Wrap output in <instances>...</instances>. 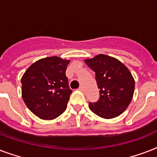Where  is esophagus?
<instances>
[{
	"label": "esophagus",
	"instance_id": "1",
	"mask_svg": "<svg viewBox=\"0 0 157 157\" xmlns=\"http://www.w3.org/2000/svg\"><path fill=\"white\" fill-rule=\"evenodd\" d=\"M79 90H81V91H84V88H83V86H80V87H79Z\"/></svg>",
	"mask_w": 157,
	"mask_h": 157
}]
</instances>
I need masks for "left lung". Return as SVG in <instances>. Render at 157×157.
<instances>
[{
	"label": "left lung",
	"mask_w": 157,
	"mask_h": 157,
	"mask_svg": "<svg viewBox=\"0 0 157 157\" xmlns=\"http://www.w3.org/2000/svg\"><path fill=\"white\" fill-rule=\"evenodd\" d=\"M86 63L95 72L99 98L89 103L90 109L105 119L118 117L124 112L132 100L134 80L130 71L118 59L98 54L86 59Z\"/></svg>",
	"instance_id": "8db88e82"
}]
</instances>
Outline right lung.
I'll return each instance as SVG.
<instances>
[{
	"instance_id": "add662e5",
	"label": "right lung",
	"mask_w": 157,
	"mask_h": 157,
	"mask_svg": "<svg viewBox=\"0 0 157 157\" xmlns=\"http://www.w3.org/2000/svg\"><path fill=\"white\" fill-rule=\"evenodd\" d=\"M69 60L49 57L32 64L21 79L22 97L40 119L52 120L66 110L71 90L66 69Z\"/></svg>"
}]
</instances>
